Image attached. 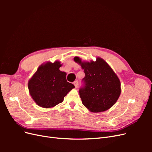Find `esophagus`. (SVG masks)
I'll return each mask as SVG.
<instances>
[{
  "mask_svg": "<svg viewBox=\"0 0 152 152\" xmlns=\"http://www.w3.org/2000/svg\"><path fill=\"white\" fill-rule=\"evenodd\" d=\"M73 84H74L75 88H77V87H78V85H79V83H78L77 81H75L74 82H73Z\"/></svg>",
  "mask_w": 152,
  "mask_h": 152,
  "instance_id": "esophagus-1",
  "label": "esophagus"
}]
</instances>
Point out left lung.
I'll return each mask as SVG.
<instances>
[{"label": "left lung", "mask_w": 152, "mask_h": 152, "mask_svg": "<svg viewBox=\"0 0 152 152\" xmlns=\"http://www.w3.org/2000/svg\"><path fill=\"white\" fill-rule=\"evenodd\" d=\"M74 61L84 70V86L79 89L82 104L94 113L111 108L121 93V82L111 67L101 58L96 61L85 62L75 57Z\"/></svg>", "instance_id": "8db88e82"}]
</instances>
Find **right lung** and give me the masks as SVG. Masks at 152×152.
<instances>
[{
    "mask_svg": "<svg viewBox=\"0 0 152 152\" xmlns=\"http://www.w3.org/2000/svg\"><path fill=\"white\" fill-rule=\"evenodd\" d=\"M61 65L58 61L42 64L29 80L30 94L40 107L48 108L61 103L75 87L67 82L66 73L59 70Z\"/></svg>",
    "mask_w": 152,
    "mask_h": 152,
    "instance_id": "obj_1",
    "label": "right lung"
}]
</instances>
